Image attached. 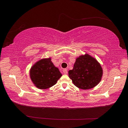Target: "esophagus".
<instances>
[{
  "label": "esophagus",
  "mask_w": 128,
  "mask_h": 128,
  "mask_svg": "<svg viewBox=\"0 0 128 128\" xmlns=\"http://www.w3.org/2000/svg\"><path fill=\"white\" fill-rule=\"evenodd\" d=\"M62 72H63L64 74H66L67 73H68V70H67L66 69H64L63 70H62Z\"/></svg>",
  "instance_id": "34e87169"
}]
</instances>
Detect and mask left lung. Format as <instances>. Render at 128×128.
<instances>
[{
	"instance_id": "8db88e82",
	"label": "left lung",
	"mask_w": 128,
	"mask_h": 128,
	"mask_svg": "<svg viewBox=\"0 0 128 128\" xmlns=\"http://www.w3.org/2000/svg\"><path fill=\"white\" fill-rule=\"evenodd\" d=\"M68 74L76 87L87 90L94 88L100 82L103 69L96 59L86 54L77 58Z\"/></svg>"
}]
</instances>
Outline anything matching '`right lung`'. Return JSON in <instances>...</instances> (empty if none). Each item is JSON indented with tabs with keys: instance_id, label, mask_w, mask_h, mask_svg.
Returning a JSON list of instances; mask_svg holds the SVG:
<instances>
[{
	"instance_id": "obj_1",
	"label": "right lung",
	"mask_w": 128,
	"mask_h": 128,
	"mask_svg": "<svg viewBox=\"0 0 128 128\" xmlns=\"http://www.w3.org/2000/svg\"><path fill=\"white\" fill-rule=\"evenodd\" d=\"M62 74L54 66L51 58L42 59L36 62L30 70L32 82L40 89H46L55 85Z\"/></svg>"
}]
</instances>
